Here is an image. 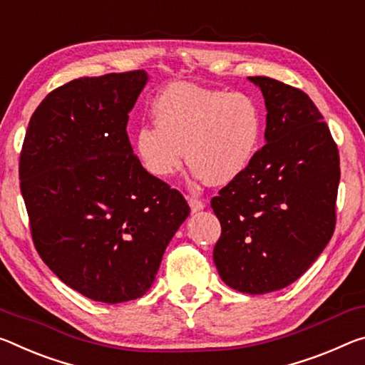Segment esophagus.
<instances>
[{"mask_svg": "<svg viewBox=\"0 0 365 365\" xmlns=\"http://www.w3.org/2000/svg\"><path fill=\"white\" fill-rule=\"evenodd\" d=\"M188 205H190V210H192V212H198L201 210H205V203L198 198H188Z\"/></svg>", "mask_w": 365, "mask_h": 365, "instance_id": "esophagus-1", "label": "esophagus"}]
</instances>
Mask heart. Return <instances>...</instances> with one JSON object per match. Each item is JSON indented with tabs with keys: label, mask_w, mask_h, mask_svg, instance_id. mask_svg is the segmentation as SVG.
Listing matches in <instances>:
<instances>
[{
	"label": "heart",
	"mask_w": 365,
	"mask_h": 365,
	"mask_svg": "<svg viewBox=\"0 0 365 365\" xmlns=\"http://www.w3.org/2000/svg\"><path fill=\"white\" fill-rule=\"evenodd\" d=\"M151 113L154 128L141 126L133 149L144 170L162 180L187 158L196 178L227 185L250 167L262 141V108L244 92L173 83L155 97Z\"/></svg>",
	"instance_id": "1"
}]
</instances>
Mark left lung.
<instances>
[{"instance_id":"left-lung-1","label":"left lung","mask_w":365,"mask_h":365,"mask_svg":"<svg viewBox=\"0 0 365 365\" xmlns=\"http://www.w3.org/2000/svg\"><path fill=\"white\" fill-rule=\"evenodd\" d=\"M248 81L264 97L266 144L211 200L222 227L212 258L229 287L266 294L299 279L331 239L339 154L305 92L264 76Z\"/></svg>"}]
</instances>
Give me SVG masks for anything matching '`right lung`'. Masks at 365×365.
<instances>
[{"label":"right lung","mask_w":365,"mask_h":365,"mask_svg":"<svg viewBox=\"0 0 365 365\" xmlns=\"http://www.w3.org/2000/svg\"><path fill=\"white\" fill-rule=\"evenodd\" d=\"M144 69L79 78L45 97L22 144L19 178L40 258L97 302L144 296L188 217L183 196L144 170L126 135Z\"/></svg>","instance_id":"add662e5"}]
</instances>
